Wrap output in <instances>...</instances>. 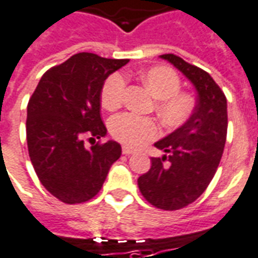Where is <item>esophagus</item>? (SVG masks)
I'll return each mask as SVG.
<instances>
[{"instance_id": "esophagus-1", "label": "esophagus", "mask_w": 258, "mask_h": 258, "mask_svg": "<svg viewBox=\"0 0 258 258\" xmlns=\"http://www.w3.org/2000/svg\"><path fill=\"white\" fill-rule=\"evenodd\" d=\"M133 150H132V148H129V147H126V146H123V147H122V154H125V155H131V154H133Z\"/></svg>"}]
</instances>
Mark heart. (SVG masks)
I'll list each match as a JSON object with an SVG mask.
<instances>
[{"instance_id":"1","label":"heart","mask_w":258,"mask_h":258,"mask_svg":"<svg viewBox=\"0 0 258 258\" xmlns=\"http://www.w3.org/2000/svg\"><path fill=\"white\" fill-rule=\"evenodd\" d=\"M142 80L158 100L157 112L166 125L178 126L187 121L194 110L192 97L181 93V81L169 67L157 66L142 73ZM126 88V80L119 73L111 74L101 88V103L107 110L121 106ZM110 132L118 142L129 147H139L159 135V127L152 118L125 112L114 116Z\"/></svg>"}]
</instances>
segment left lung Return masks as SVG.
I'll use <instances>...</instances> for the list:
<instances>
[{
	"label": "left lung",
	"instance_id": "1",
	"mask_svg": "<svg viewBox=\"0 0 258 258\" xmlns=\"http://www.w3.org/2000/svg\"><path fill=\"white\" fill-rule=\"evenodd\" d=\"M191 82L197 106L183 125L154 146L166 154L151 158V169L137 178L140 192L155 208L177 210L208 188L224 151L227 99L210 75L176 54H161ZM168 161V165L163 164Z\"/></svg>",
	"mask_w": 258,
	"mask_h": 258
}]
</instances>
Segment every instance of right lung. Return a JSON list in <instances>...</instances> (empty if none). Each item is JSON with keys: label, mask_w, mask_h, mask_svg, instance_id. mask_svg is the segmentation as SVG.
Listing matches in <instances>:
<instances>
[{"label": "right lung", "mask_w": 258, "mask_h": 258, "mask_svg": "<svg viewBox=\"0 0 258 258\" xmlns=\"http://www.w3.org/2000/svg\"><path fill=\"white\" fill-rule=\"evenodd\" d=\"M129 61L95 53H77L48 70L27 106V147L39 181L53 197L74 205L86 202L103 187L121 144L108 140L100 116L101 88L108 75Z\"/></svg>", "instance_id": "obj_1"}]
</instances>
